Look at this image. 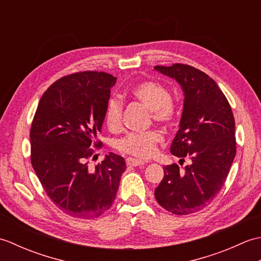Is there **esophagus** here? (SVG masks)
<instances>
[{
    "label": "esophagus",
    "mask_w": 261,
    "mask_h": 261,
    "mask_svg": "<svg viewBox=\"0 0 261 261\" xmlns=\"http://www.w3.org/2000/svg\"><path fill=\"white\" fill-rule=\"evenodd\" d=\"M143 164H145V162H142V160L131 158V157L126 158V165L131 166V167H138V166H142Z\"/></svg>",
    "instance_id": "1"
}]
</instances>
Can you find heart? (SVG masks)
<instances>
[{
    "instance_id": "heart-1",
    "label": "heart",
    "mask_w": 261,
    "mask_h": 261,
    "mask_svg": "<svg viewBox=\"0 0 261 261\" xmlns=\"http://www.w3.org/2000/svg\"><path fill=\"white\" fill-rule=\"evenodd\" d=\"M131 95L151 112L152 119L164 124H171L177 116V108L171 101L170 93L164 85L153 81L138 83L131 88ZM123 105L118 97H110L105 105L104 119L110 129L115 130L121 125ZM163 136L156 130L140 134H129L116 143L119 150L134 154L136 157L148 158L156 152Z\"/></svg>"
}]
</instances>
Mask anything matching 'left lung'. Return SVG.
I'll list each match as a JSON object with an SVG mask.
<instances>
[{"mask_svg": "<svg viewBox=\"0 0 261 261\" xmlns=\"http://www.w3.org/2000/svg\"><path fill=\"white\" fill-rule=\"evenodd\" d=\"M154 69L174 79L184 93L170 152L192 162L182 170L176 164L165 166L154 197L168 212L192 214L213 201L229 175L237 151L233 113L218 84L199 69L182 64Z\"/></svg>", "mask_w": 261, "mask_h": 261, "instance_id": "left-lung-1", "label": "left lung"}]
</instances>
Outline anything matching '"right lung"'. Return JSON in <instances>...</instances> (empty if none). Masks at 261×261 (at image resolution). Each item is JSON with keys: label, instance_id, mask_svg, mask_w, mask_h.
<instances>
[{"label": "right lung", "instance_id": "obj_1", "mask_svg": "<svg viewBox=\"0 0 261 261\" xmlns=\"http://www.w3.org/2000/svg\"><path fill=\"white\" fill-rule=\"evenodd\" d=\"M116 77L103 71L64 76L43 93L30 130L31 164L49 198L64 213L95 219L112 206L124 158L110 152L94 169L104 111Z\"/></svg>", "mask_w": 261, "mask_h": 261}]
</instances>
